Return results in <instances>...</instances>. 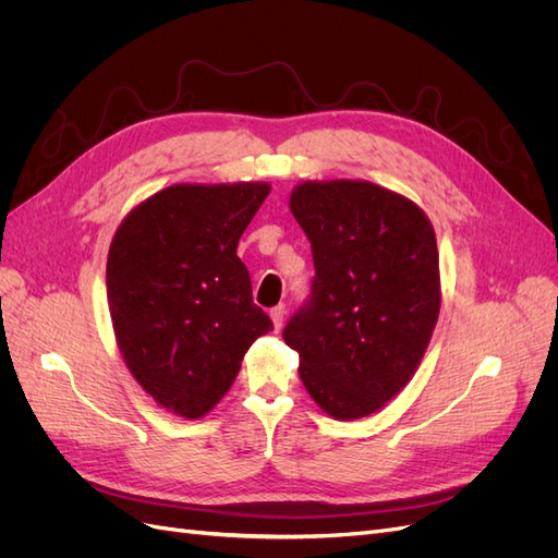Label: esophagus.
Instances as JSON below:
<instances>
[{"instance_id": "1", "label": "esophagus", "mask_w": 558, "mask_h": 558, "mask_svg": "<svg viewBox=\"0 0 558 558\" xmlns=\"http://www.w3.org/2000/svg\"><path fill=\"white\" fill-rule=\"evenodd\" d=\"M284 315H287L284 305H276V307H271V319H274L276 331H280V328H282V324H284Z\"/></svg>"}]
</instances>
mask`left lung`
I'll return each instance as SVG.
<instances>
[{"label":"left lung","instance_id":"1","mask_svg":"<svg viewBox=\"0 0 558 558\" xmlns=\"http://www.w3.org/2000/svg\"><path fill=\"white\" fill-rule=\"evenodd\" d=\"M290 206L315 276L282 338L326 414L367 416L400 393L435 331V230L414 202L367 181H307Z\"/></svg>","mask_w":558,"mask_h":558}]
</instances>
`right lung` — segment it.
<instances>
[{"label":"right lung","mask_w":558,"mask_h":558,"mask_svg":"<svg viewBox=\"0 0 558 558\" xmlns=\"http://www.w3.org/2000/svg\"><path fill=\"white\" fill-rule=\"evenodd\" d=\"M268 191V183L170 185L133 209L112 239L108 301L123 361L183 418L214 409L247 349L274 328L236 255Z\"/></svg>","instance_id":"add662e5"}]
</instances>
